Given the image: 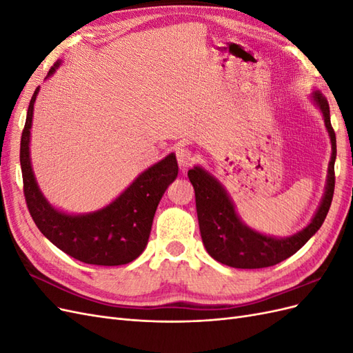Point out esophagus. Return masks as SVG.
<instances>
[{
  "label": "esophagus",
  "mask_w": 353,
  "mask_h": 353,
  "mask_svg": "<svg viewBox=\"0 0 353 353\" xmlns=\"http://www.w3.org/2000/svg\"><path fill=\"white\" fill-rule=\"evenodd\" d=\"M176 160H178V165H179L181 168L187 169V168H190L191 165L194 163L196 157H194L193 152L190 150V148H187V147H179V148H176Z\"/></svg>",
  "instance_id": "esophagus-1"
}]
</instances>
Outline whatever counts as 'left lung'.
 <instances>
[{"mask_svg": "<svg viewBox=\"0 0 353 353\" xmlns=\"http://www.w3.org/2000/svg\"><path fill=\"white\" fill-rule=\"evenodd\" d=\"M311 100L323 113L331 141V157L327 170V183L321 203L307 225L290 237L266 236L250 228L241 221L232 199L223 185L200 165L188 170L190 183L194 187L196 209L201 240L213 259L241 270L266 268L290 258L321 228L334 193L336 134L330 122L328 101L321 91L314 90Z\"/></svg>", "mask_w": 353, "mask_h": 353, "instance_id": "obj_1", "label": "left lung"}]
</instances>
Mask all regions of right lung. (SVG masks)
<instances>
[{
    "mask_svg": "<svg viewBox=\"0 0 353 353\" xmlns=\"http://www.w3.org/2000/svg\"><path fill=\"white\" fill-rule=\"evenodd\" d=\"M60 65L61 60L56 61L47 78ZM38 92L39 87L30 99L20 141L23 191L32 219L56 248L83 263L117 266L135 261L148 243L160 199L178 176L175 153L145 169L104 208L88 213L63 212L42 194L30 163V128Z\"/></svg>",
    "mask_w": 353,
    "mask_h": 353,
    "instance_id": "right-lung-1",
    "label": "right lung"
}]
</instances>
